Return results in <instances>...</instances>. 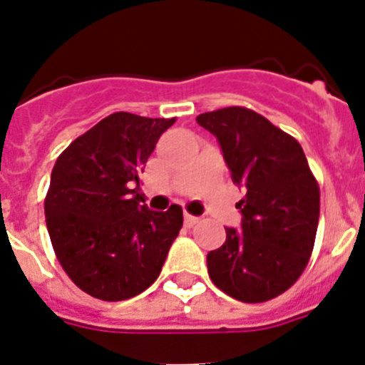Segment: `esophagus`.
<instances>
[{"mask_svg": "<svg viewBox=\"0 0 365 365\" xmlns=\"http://www.w3.org/2000/svg\"><path fill=\"white\" fill-rule=\"evenodd\" d=\"M185 222H186V225H188V227H193V225H197V222H199V217H195V215L186 214L185 215Z\"/></svg>", "mask_w": 365, "mask_h": 365, "instance_id": "1", "label": "esophagus"}]
</instances>
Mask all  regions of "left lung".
Segmentation results:
<instances>
[{
	"label": "left lung",
	"mask_w": 365,
	"mask_h": 365,
	"mask_svg": "<svg viewBox=\"0 0 365 365\" xmlns=\"http://www.w3.org/2000/svg\"><path fill=\"white\" fill-rule=\"evenodd\" d=\"M197 124L221 144L234 185L245 190L241 230L208 252L210 279L245 303L269 302L307 267L320 219V186L294 137L241 106L202 113Z\"/></svg>",
	"instance_id": "obj_1"
}]
</instances>
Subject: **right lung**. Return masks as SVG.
I'll return each instance as SVG.
<instances>
[{"mask_svg":"<svg viewBox=\"0 0 365 365\" xmlns=\"http://www.w3.org/2000/svg\"><path fill=\"white\" fill-rule=\"evenodd\" d=\"M175 118L118 111L60 153L45 195L54 254L74 285L93 298L120 302L159 278L182 227V208L143 205L140 173Z\"/></svg>","mask_w":365,"mask_h":365,"instance_id":"obj_1","label":"right lung"}]
</instances>
